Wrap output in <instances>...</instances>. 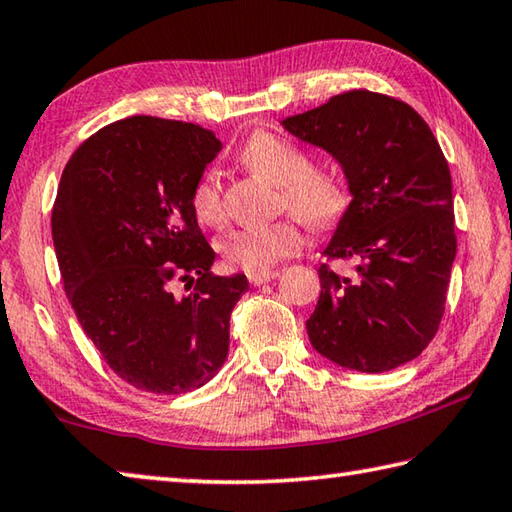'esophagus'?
<instances>
[{"label":"esophagus","instance_id":"1","mask_svg":"<svg viewBox=\"0 0 512 512\" xmlns=\"http://www.w3.org/2000/svg\"><path fill=\"white\" fill-rule=\"evenodd\" d=\"M280 275V271H262V273H248V282L253 286H259V284H266L275 280V277Z\"/></svg>","mask_w":512,"mask_h":512}]
</instances>
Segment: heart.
I'll use <instances>...</instances> for the list:
<instances>
[{
	"mask_svg": "<svg viewBox=\"0 0 512 512\" xmlns=\"http://www.w3.org/2000/svg\"><path fill=\"white\" fill-rule=\"evenodd\" d=\"M239 161L250 172L280 185L286 208L313 228L336 226L349 210L351 194L347 183L336 174L315 170L309 154L280 136L255 132L241 147ZM192 208L203 224L217 226L224 221V197L212 174H206L194 185ZM302 241L300 226L293 219H280L232 230L221 241V253L232 266L262 273L273 268L282 257L297 253Z\"/></svg>",
	"mask_w": 512,
	"mask_h": 512,
	"instance_id": "b5f03b06",
	"label": "heart"
}]
</instances>
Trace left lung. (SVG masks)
I'll use <instances>...</instances> for the list:
<instances>
[{"label": "left lung", "instance_id": "left-lung-1", "mask_svg": "<svg viewBox=\"0 0 512 512\" xmlns=\"http://www.w3.org/2000/svg\"><path fill=\"white\" fill-rule=\"evenodd\" d=\"M282 127L331 154L351 194L322 253L353 259L356 277L320 266L313 349L365 374L405 365L439 329L457 257L450 167L432 129L403 100L362 89Z\"/></svg>", "mask_w": 512, "mask_h": 512}]
</instances>
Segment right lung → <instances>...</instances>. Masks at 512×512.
I'll list each match as a JSON object with an SVG mask.
<instances>
[{
    "mask_svg": "<svg viewBox=\"0 0 512 512\" xmlns=\"http://www.w3.org/2000/svg\"><path fill=\"white\" fill-rule=\"evenodd\" d=\"M219 152L199 125L132 116L87 138L62 172L51 232L64 291L107 365L143 392H192L228 356L248 280L210 273L192 208ZM176 279L193 291L176 296Z\"/></svg>",
    "mask_w": 512,
    "mask_h": 512,
    "instance_id": "obj_1",
    "label": "right lung"
}]
</instances>
